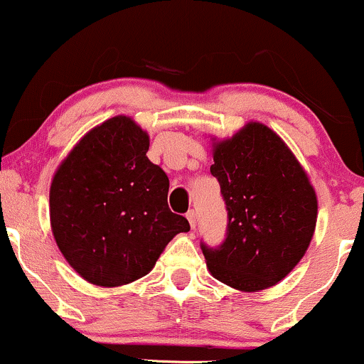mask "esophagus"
I'll use <instances>...</instances> for the list:
<instances>
[{
    "label": "esophagus",
    "instance_id": "1",
    "mask_svg": "<svg viewBox=\"0 0 364 364\" xmlns=\"http://www.w3.org/2000/svg\"><path fill=\"white\" fill-rule=\"evenodd\" d=\"M186 219H188V223H190V225H191V229H195V225H196V212L195 210H190L186 214Z\"/></svg>",
    "mask_w": 364,
    "mask_h": 364
}]
</instances>
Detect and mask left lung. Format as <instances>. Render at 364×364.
<instances>
[{"instance_id":"obj_1","label":"left lung","mask_w":364,"mask_h":364,"mask_svg":"<svg viewBox=\"0 0 364 364\" xmlns=\"http://www.w3.org/2000/svg\"><path fill=\"white\" fill-rule=\"evenodd\" d=\"M212 176L228 210L224 243H202L207 269L237 291L275 286L298 265L315 232L318 202L303 166L281 136L250 121L214 141Z\"/></svg>"}]
</instances>
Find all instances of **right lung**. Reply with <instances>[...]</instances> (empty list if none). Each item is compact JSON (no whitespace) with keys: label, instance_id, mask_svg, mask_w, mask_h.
<instances>
[{"label":"right lung","instance_id":"1","mask_svg":"<svg viewBox=\"0 0 364 364\" xmlns=\"http://www.w3.org/2000/svg\"><path fill=\"white\" fill-rule=\"evenodd\" d=\"M149 135L128 116L92 128L54 173L51 229L75 272L118 287L147 275L178 232L190 231L168 205L169 179L147 157Z\"/></svg>","mask_w":364,"mask_h":364}]
</instances>
